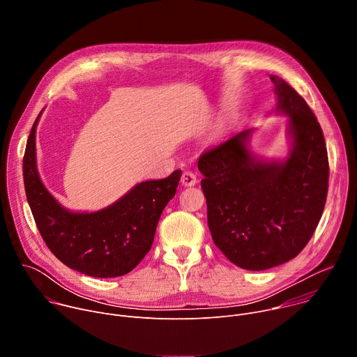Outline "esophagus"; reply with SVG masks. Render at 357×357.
<instances>
[{
	"label": "esophagus",
	"mask_w": 357,
	"mask_h": 357,
	"mask_svg": "<svg viewBox=\"0 0 357 357\" xmlns=\"http://www.w3.org/2000/svg\"><path fill=\"white\" fill-rule=\"evenodd\" d=\"M196 182H197L196 175L193 172H190V171H185L182 174V176H181L182 186H193V185H196Z\"/></svg>",
	"instance_id": "34e87169"
}]
</instances>
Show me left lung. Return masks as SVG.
Segmentation results:
<instances>
[{
	"instance_id": "1",
	"label": "left lung",
	"mask_w": 357,
	"mask_h": 357,
	"mask_svg": "<svg viewBox=\"0 0 357 357\" xmlns=\"http://www.w3.org/2000/svg\"><path fill=\"white\" fill-rule=\"evenodd\" d=\"M275 113L288 117V155L263 160L250 151L256 128L203 152L197 168L215 244L237 267L263 271L284 264L311 240L325 208L329 164L322 128L285 80L271 75Z\"/></svg>"
}]
</instances>
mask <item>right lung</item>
<instances>
[{
	"label": "right lung",
	"instance_id": "1",
	"mask_svg": "<svg viewBox=\"0 0 357 357\" xmlns=\"http://www.w3.org/2000/svg\"><path fill=\"white\" fill-rule=\"evenodd\" d=\"M42 112L28 137L22 169L43 241L65 266L86 275L114 278L130 273L151 250L161 213L176 193L181 169L165 179L137 183L105 209L72 212L45 188L38 172L35 139Z\"/></svg>",
	"mask_w": 357,
	"mask_h": 357
}]
</instances>
